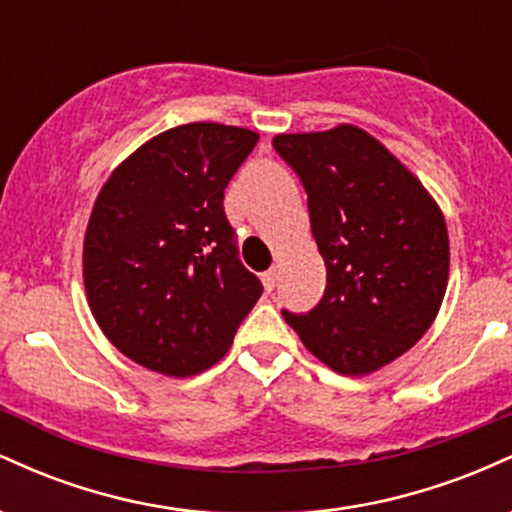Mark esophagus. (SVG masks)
<instances>
[{
	"instance_id": "esophagus-1",
	"label": "esophagus",
	"mask_w": 512,
	"mask_h": 512,
	"mask_svg": "<svg viewBox=\"0 0 512 512\" xmlns=\"http://www.w3.org/2000/svg\"><path fill=\"white\" fill-rule=\"evenodd\" d=\"M262 284H264V289H267V293L274 291V286H276V269H267V272L262 274Z\"/></svg>"
}]
</instances>
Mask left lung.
I'll use <instances>...</instances> for the list:
<instances>
[{"mask_svg": "<svg viewBox=\"0 0 512 512\" xmlns=\"http://www.w3.org/2000/svg\"><path fill=\"white\" fill-rule=\"evenodd\" d=\"M301 178L327 267L322 301L281 310L310 354L342 375H366L409 351L436 320L450 272L448 226L419 178L368 132L276 134Z\"/></svg>", "mask_w": 512, "mask_h": 512, "instance_id": "1", "label": "left lung"}]
</instances>
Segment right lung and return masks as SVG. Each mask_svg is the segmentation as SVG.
Segmentation results:
<instances>
[{
    "label": "right lung",
    "instance_id": "right-lung-1",
    "mask_svg": "<svg viewBox=\"0 0 512 512\" xmlns=\"http://www.w3.org/2000/svg\"><path fill=\"white\" fill-rule=\"evenodd\" d=\"M257 139L219 122L173 127L98 192L84 238L88 308L139 366L170 378L211 368L262 296L223 211V190Z\"/></svg>",
    "mask_w": 512,
    "mask_h": 512
}]
</instances>
